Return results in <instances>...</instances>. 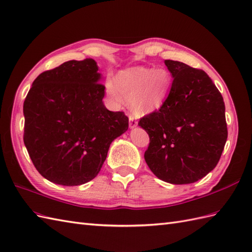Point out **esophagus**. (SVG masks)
I'll return each instance as SVG.
<instances>
[{
  "instance_id": "obj_1",
  "label": "esophagus",
  "mask_w": 252,
  "mask_h": 252,
  "mask_svg": "<svg viewBox=\"0 0 252 252\" xmlns=\"http://www.w3.org/2000/svg\"><path fill=\"white\" fill-rule=\"evenodd\" d=\"M137 121H136V119H135L133 116H130V117H128V126H130V128H134V127H136L137 126Z\"/></svg>"
}]
</instances>
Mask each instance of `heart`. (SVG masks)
Wrapping results in <instances>:
<instances>
[{
  "mask_svg": "<svg viewBox=\"0 0 252 252\" xmlns=\"http://www.w3.org/2000/svg\"><path fill=\"white\" fill-rule=\"evenodd\" d=\"M114 84L106 82V93L116 103L128 101L136 117L151 115L164 105L172 85V77L164 68L132 67L117 73Z\"/></svg>",
  "mask_w": 252,
  "mask_h": 252,
  "instance_id": "1",
  "label": "heart"
}]
</instances>
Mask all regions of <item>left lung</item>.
Returning <instances> with one entry per match:
<instances>
[{"label":"left lung","mask_w":252,"mask_h":252,"mask_svg":"<svg viewBox=\"0 0 252 252\" xmlns=\"http://www.w3.org/2000/svg\"><path fill=\"white\" fill-rule=\"evenodd\" d=\"M172 76L159 111L139 120L150 137L145 160L158 179L189 184L215 168L228 137L221 94L204 71L166 60Z\"/></svg>","instance_id":"8db88e82"}]
</instances>
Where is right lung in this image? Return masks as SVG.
Here are the masks:
<instances>
[{
  "label": "right lung",
  "instance_id": "obj_1",
  "mask_svg": "<svg viewBox=\"0 0 252 252\" xmlns=\"http://www.w3.org/2000/svg\"><path fill=\"white\" fill-rule=\"evenodd\" d=\"M93 59L69 61L36 77L23 104L24 145L40 175L75 186L92 181L109 146L126 132L124 112L103 103L105 87Z\"/></svg>",
  "mask_w": 252,
  "mask_h": 252
}]
</instances>
